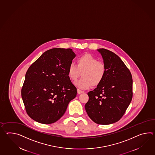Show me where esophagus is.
<instances>
[{"label": "esophagus", "instance_id": "obj_1", "mask_svg": "<svg viewBox=\"0 0 155 155\" xmlns=\"http://www.w3.org/2000/svg\"><path fill=\"white\" fill-rule=\"evenodd\" d=\"M84 92L82 91H81V90H79V89H78L77 90V93L78 94H81V93H83Z\"/></svg>", "mask_w": 155, "mask_h": 155}]
</instances>
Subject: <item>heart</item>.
<instances>
[{
  "instance_id": "1",
  "label": "heart",
  "mask_w": 155,
  "mask_h": 155,
  "mask_svg": "<svg viewBox=\"0 0 155 155\" xmlns=\"http://www.w3.org/2000/svg\"><path fill=\"white\" fill-rule=\"evenodd\" d=\"M68 76L72 81H76L81 76L82 77L74 84L79 88L86 90L91 86H96L103 81L106 67L104 63L89 54L79 57L77 65L71 63L68 68Z\"/></svg>"
}]
</instances>
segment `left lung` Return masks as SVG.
Listing matches in <instances>:
<instances>
[{
  "label": "left lung",
  "instance_id": "left-lung-1",
  "mask_svg": "<svg viewBox=\"0 0 155 155\" xmlns=\"http://www.w3.org/2000/svg\"><path fill=\"white\" fill-rule=\"evenodd\" d=\"M106 65L103 81L88 93L85 109L90 118L100 124H110L120 120L132 98V77L120 58L106 49H98Z\"/></svg>",
  "mask_w": 155,
  "mask_h": 155
}]
</instances>
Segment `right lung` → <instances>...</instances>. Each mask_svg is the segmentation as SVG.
I'll return each instance as SVG.
<instances>
[{
  "mask_svg": "<svg viewBox=\"0 0 155 155\" xmlns=\"http://www.w3.org/2000/svg\"><path fill=\"white\" fill-rule=\"evenodd\" d=\"M76 56L72 49L53 48L28 68L21 93L31 119L41 124H53L64 114L77 93L67 71Z\"/></svg>",
  "mask_w": 155,
  "mask_h": 155,
  "instance_id": "add662e5",
  "label": "right lung"
}]
</instances>
